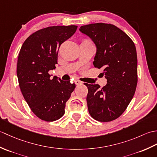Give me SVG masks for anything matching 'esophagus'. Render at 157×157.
Wrapping results in <instances>:
<instances>
[{"instance_id":"1","label":"esophagus","mask_w":157,"mask_h":157,"mask_svg":"<svg viewBox=\"0 0 157 157\" xmlns=\"http://www.w3.org/2000/svg\"><path fill=\"white\" fill-rule=\"evenodd\" d=\"M75 83L76 85H80L82 84V82H81L80 80H79V79H76V80L75 81Z\"/></svg>"}]
</instances>
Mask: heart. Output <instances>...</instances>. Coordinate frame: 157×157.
I'll use <instances>...</instances> for the list:
<instances>
[{
    "instance_id": "b5f03b06",
    "label": "heart",
    "mask_w": 157,
    "mask_h": 157,
    "mask_svg": "<svg viewBox=\"0 0 157 157\" xmlns=\"http://www.w3.org/2000/svg\"><path fill=\"white\" fill-rule=\"evenodd\" d=\"M86 40H84V41H86Z\"/></svg>"
}]
</instances>
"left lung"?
Masks as SVG:
<instances>
[{"instance_id":"left-lung-1","label":"left lung","mask_w":157,"mask_h":157,"mask_svg":"<svg viewBox=\"0 0 157 157\" xmlns=\"http://www.w3.org/2000/svg\"><path fill=\"white\" fill-rule=\"evenodd\" d=\"M83 34L96 46L93 62L103 69L107 84H85L90 115L96 121L108 122L125 111L135 94L138 82L137 53L134 42L115 25L97 23L81 26Z\"/></svg>"}]
</instances>
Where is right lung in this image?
<instances>
[{
    "instance_id": "right-lung-1",
    "label": "right lung",
    "mask_w": 157,
    "mask_h": 157,
    "mask_svg": "<svg viewBox=\"0 0 157 157\" xmlns=\"http://www.w3.org/2000/svg\"><path fill=\"white\" fill-rule=\"evenodd\" d=\"M78 26L57 25L40 29L25 40L19 51L17 75L20 90L32 111L42 120L54 121L65 113L66 102L75 88L48 73L56 68L60 46Z\"/></svg>"
}]
</instances>
